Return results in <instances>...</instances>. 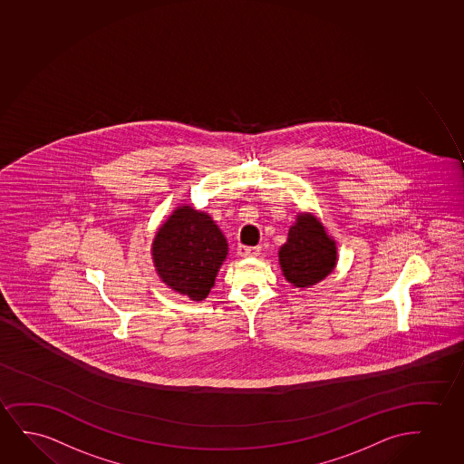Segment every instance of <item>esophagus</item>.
<instances>
[{"label":"esophagus","instance_id":"esophagus-1","mask_svg":"<svg viewBox=\"0 0 464 464\" xmlns=\"http://www.w3.org/2000/svg\"><path fill=\"white\" fill-rule=\"evenodd\" d=\"M259 252H261V247H248V246L237 247V253L244 258H255V256H258Z\"/></svg>","mask_w":464,"mask_h":464}]
</instances>
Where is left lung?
<instances>
[{
	"mask_svg": "<svg viewBox=\"0 0 464 464\" xmlns=\"http://www.w3.org/2000/svg\"><path fill=\"white\" fill-rule=\"evenodd\" d=\"M278 261L289 283L297 288H310L334 271L337 246L314 214L302 212L278 250Z\"/></svg>",
	"mask_w": 464,
	"mask_h": 464,
	"instance_id": "1",
	"label": "left lung"
}]
</instances>
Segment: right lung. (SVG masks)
<instances>
[{
  "label": "right lung",
  "instance_id": "1",
  "mask_svg": "<svg viewBox=\"0 0 464 464\" xmlns=\"http://www.w3.org/2000/svg\"><path fill=\"white\" fill-rule=\"evenodd\" d=\"M150 253L160 280L198 302L214 286L228 242L209 214L179 206L157 231Z\"/></svg>",
  "mask_w": 464,
  "mask_h": 464
}]
</instances>
